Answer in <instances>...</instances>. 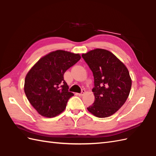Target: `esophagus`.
Segmentation results:
<instances>
[{"label": "esophagus", "mask_w": 156, "mask_h": 156, "mask_svg": "<svg viewBox=\"0 0 156 156\" xmlns=\"http://www.w3.org/2000/svg\"><path fill=\"white\" fill-rule=\"evenodd\" d=\"M85 92H86V90H85L84 89H82L81 92L78 94V95H79V96H83V95H84V94Z\"/></svg>", "instance_id": "esophagus-1"}]
</instances>
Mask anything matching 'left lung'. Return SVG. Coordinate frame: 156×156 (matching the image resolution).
<instances>
[{"label": "left lung", "instance_id": "8db88e82", "mask_svg": "<svg viewBox=\"0 0 156 156\" xmlns=\"http://www.w3.org/2000/svg\"><path fill=\"white\" fill-rule=\"evenodd\" d=\"M82 57L92 70L94 87V102L87 109L98 118H106L115 113L129 94L132 80L128 68L108 50L96 48Z\"/></svg>", "mask_w": 156, "mask_h": 156}]
</instances>
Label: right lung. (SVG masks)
Instances as JSON below:
<instances>
[{"mask_svg": "<svg viewBox=\"0 0 156 156\" xmlns=\"http://www.w3.org/2000/svg\"><path fill=\"white\" fill-rule=\"evenodd\" d=\"M80 58L79 54L58 50L41 58L29 70L24 92L38 114L52 118L65 110L74 94L68 91L64 74Z\"/></svg>", "mask_w": 156, "mask_h": 156, "instance_id": "1", "label": "right lung"}]
</instances>
